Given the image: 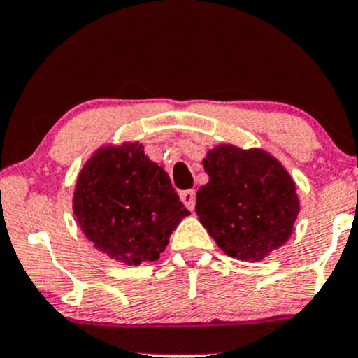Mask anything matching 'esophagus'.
<instances>
[{
    "label": "esophagus",
    "instance_id": "34e87169",
    "mask_svg": "<svg viewBox=\"0 0 358 358\" xmlns=\"http://www.w3.org/2000/svg\"><path fill=\"white\" fill-rule=\"evenodd\" d=\"M180 199H182V202L187 205L188 210L193 212V208H195V190H185L180 193Z\"/></svg>",
    "mask_w": 358,
    "mask_h": 358
}]
</instances>
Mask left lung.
Segmentation results:
<instances>
[{"mask_svg":"<svg viewBox=\"0 0 358 358\" xmlns=\"http://www.w3.org/2000/svg\"><path fill=\"white\" fill-rule=\"evenodd\" d=\"M208 183L196 215L227 256L256 262L281 248L299 213L296 185L268 151L219 145L203 159Z\"/></svg>","mask_w":358,"mask_h":358,"instance_id":"8db88e82","label":"left lung"}]
</instances>
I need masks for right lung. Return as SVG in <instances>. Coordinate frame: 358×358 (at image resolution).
Listing matches in <instances>:
<instances>
[{
	"instance_id": "obj_1",
	"label": "right lung",
	"mask_w": 358,
	"mask_h": 358,
	"mask_svg": "<svg viewBox=\"0 0 358 358\" xmlns=\"http://www.w3.org/2000/svg\"><path fill=\"white\" fill-rule=\"evenodd\" d=\"M72 208L94 248L127 266L156 261L190 215L170 176L139 143L109 145L90 156L77 178Z\"/></svg>"
}]
</instances>
